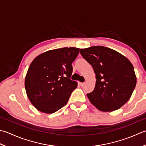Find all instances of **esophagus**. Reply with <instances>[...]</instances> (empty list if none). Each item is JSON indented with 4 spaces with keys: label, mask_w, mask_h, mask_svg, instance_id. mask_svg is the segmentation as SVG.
<instances>
[{
    "label": "esophagus",
    "mask_w": 146,
    "mask_h": 146,
    "mask_svg": "<svg viewBox=\"0 0 146 146\" xmlns=\"http://www.w3.org/2000/svg\"><path fill=\"white\" fill-rule=\"evenodd\" d=\"M79 84L81 86H83L84 85V83H83V82H79Z\"/></svg>",
    "instance_id": "esophagus-1"
}]
</instances>
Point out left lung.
<instances>
[{
    "label": "left lung",
    "mask_w": 146,
    "mask_h": 146,
    "mask_svg": "<svg viewBox=\"0 0 146 146\" xmlns=\"http://www.w3.org/2000/svg\"><path fill=\"white\" fill-rule=\"evenodd\" d=\"M96 74L94 90L87 94L90 102L102 111L119 109L130 98L137 78L134 68L125 56L103 46L80 50Z\"/></svg>",
    "instance_id": "1"
}]
</instances>
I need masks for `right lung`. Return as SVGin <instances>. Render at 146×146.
Returning <instances> with one entry per match:
<instances>
[{
	"instance_id": "right-lung-1",
	"label": "right lung",
	"mask_w": 146,
	"mask_h": 146,
	"mask_svg": "<svg viewBox=\"0 0 146 146\" xmlns=\"http://www.w3.org/2000/svg\"><path fill=\"white\" fill-rule=\"evenodd\" d=\"M79 52V48L65 47L44 52L33 60L25 85L29 101L38 110L53 113L66 105L77 86L70 77Z\"/></svg>"
}]
</instances>
